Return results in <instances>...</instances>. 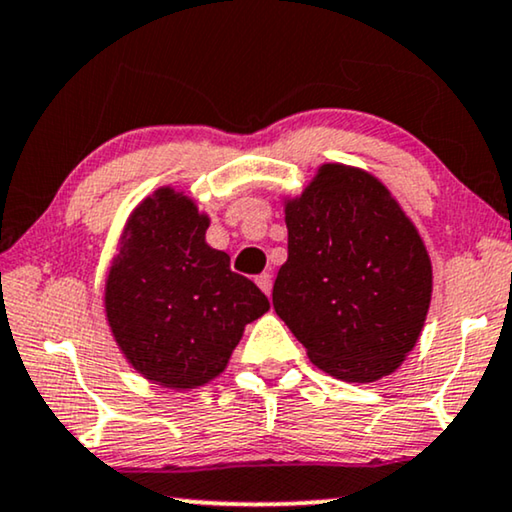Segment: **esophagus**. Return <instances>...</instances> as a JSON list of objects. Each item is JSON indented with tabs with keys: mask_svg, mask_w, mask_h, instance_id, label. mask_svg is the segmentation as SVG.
<instances>
[{
	"mask_svg": "<svg viewBox=\"0 0 512 512\" xmlns=\"http://www.w3.org/2000/svg\"><path fill=\"white\" fill-rule=\"evenodd\" d=\"M256 284H258V288H261V291H263L265 295H270V293H272V274H270V272L258 274Z\"/></svg>",
	"mask_w": 512,
	"mask_h": 512,
	"instance_id": "34e87169",
	"label": "esophagus"
}]
</instances>
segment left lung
<instances>
[{
    "mask_svg": "<svg viewBox=\"0 0 512 512\" xmlns=\"http://www.w3.org/2000/svg\"><path fill=\"white\" fill-rule=\"evenodd\" d=\"M288 261L272 305L309 360L348 383L395 374L432 302V261L418 228L369 170L321 164L281 196Z\"/></svg>",
    "mask_w": 512,
    "mask_h": 512,
    "instance_id": "left-lung-1",
    "label": "left lung"
}]
</instances>
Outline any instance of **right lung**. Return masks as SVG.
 Returning <instances> with one entry per match:
<instances>
[{"mask_svg":"<svg viewBox=\"0 0 512 512\" xmlns=\"http://www.w3.org/2000/svg\"><path fill=\"white\" fill-rule=\"evenodd\" d=\"M210 214L173 184L124 221L103 284V311L124 358L150 383L194 390L224 374L247 323L270 309L231 256L205 242Z\"/></svg>","mask_w":512,"mask_h":512,"instance_id":"add662e5","label":"right lung"}]
</instances>
